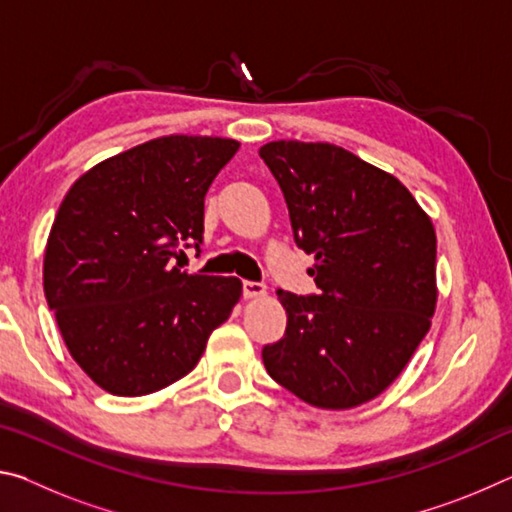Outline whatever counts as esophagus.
Listing matches in <instances>:
<instances>
[{
	"instance_id": "34e87169",
	"label": "esophagus",
	"mask_w": 512,
	"mask_h": 512,
	"mask_svg": "<svg viewBox=\"0 0 512 512\" xmlns=\"http://www.w3.org/2000/svg\"><path fill=\"white\" fill-rule=\"evenodd\" d=\"M262 296H266V287L262 282H250V280L244 282V298L246 300L262 298Z\"/></svg>"
}]
</instances>
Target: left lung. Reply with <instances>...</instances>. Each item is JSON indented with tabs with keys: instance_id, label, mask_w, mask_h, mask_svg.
I'll return each instance as SVG.
<instances>
[{
	"instance_id": "1",
	"label": "left lung",
	"mask_w": 512,
	"mask_h": 512,
	"mask_svg": "<svg viewBox=\"0 0 512 512\" xmlns=\"http://www.w3.org/2000/svg\"><path fill=\"white\" fill-rule=\"evenodd\" d=\"M314 255L318 296L277 291L287 332L262 350L277 384L318 409L345 411L386 391L436 311V230L393 173L329 142L259 149Z\"/></svg>"
}]
</instances>
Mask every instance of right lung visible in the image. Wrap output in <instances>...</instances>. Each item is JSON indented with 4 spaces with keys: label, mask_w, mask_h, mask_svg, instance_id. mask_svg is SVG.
<instances>
[{
    "label": "right lung",
    "mask_w": 512,
    "mask_h": 512,
    "mask_svg": "<svg viewBox=\"0 0 512 512\" xmlns=\"http://www.w3.org/2000/svg\"><path fill=\"white\" fill-rule=\"evenodd\" d=\"M237 140L164 135L94 164L49 230L42 287L72 359L103 391L140 397L183 379L241 298L239 277L173 266L203 241V201Z\"/></svg>",
    "instance_id": "right-lung-1"
}]
</instances>
